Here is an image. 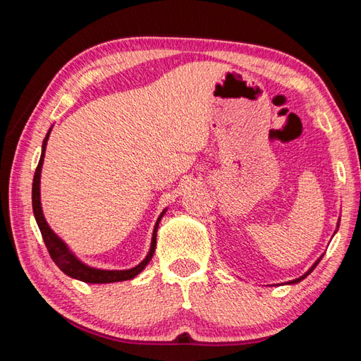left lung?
I'll return each instance as SVG.
<instances>
[{
  "instance_id": "8db88e82",
  "label": "left lung",
  "mask_w": 361,
  "mask_h": 361,
  "mask_svg": "<svg viewBox=\"0 0 361 361\" xmlns=\"http://www.w3.org/2000/svg\"><path fill=\"white\" fill-rule=\"evenodd\" d=\"M338 228H340V219H338V224H336V229H335V233L338 231ZM335 233H334V234H335ZM323 256H324V255H321V256H319V257L315 260V264H313V265L309 268V270L305 271L302 276H299V278H296V279H293V281H288V282H286V283H288V286H293V283H298V282H301L302 279L307 278V276H309V274H310L313 270H315V267L319 264V260L323 259Z\"/></svg>"
}]
</instances>
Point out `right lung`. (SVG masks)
<instances>
[{"label": "right lung", "mask_w": 361, "mask_h": 361, "mask_svg": "<svg viewBox=\"0 0 361 361\" xmlns=\"http://www.w3.org/2000/svg\"><path fill=\"white\" fill-rule=\"evenodd\" d=\"M51 130H52V127L48 130V133H46V136H44L40 161H38V166L35 169V175H34V181H32V209H34L35 221H37L38 228H40L44 245L49 251V256L52 257L54 264H56L66 276H70V278L87 282V283H111V282H121V281H128V279L136 278V276L149 265V262L153 257V252H155V248H157L158 225H159L161 219L164 217L167 208L163 209V212L159 214V217L157 219V224H155V226H153L152 242H150V248H149L147 256H145L142 259V262H140L136 267L128 268V270H102V268H94V267H90L85 262H82V260L70 250V247H68V245L62 239H60L56 233L52 231L51 226L48 225V221H46V219H44V214L42 209L40 178H42V167H43V161H44L46 144H48Z\"/></svg>", "instance_id": "add662e5"}]
</instances>
